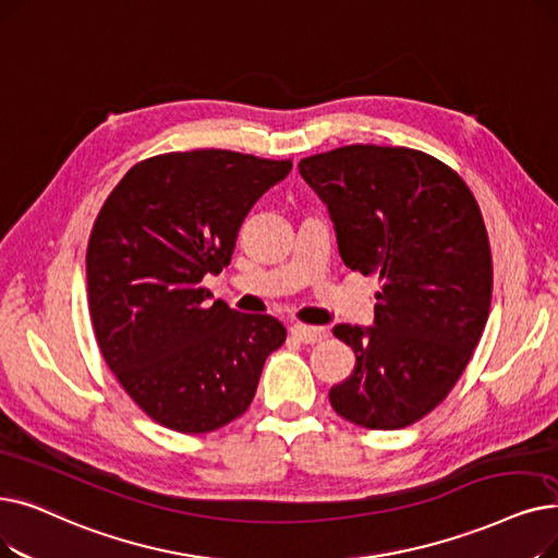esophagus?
Returning a JSON list of instances; mask_svg holds the SVG:
<instances>
[{
	"label": "esophagus",
	"mask_w": 558,
	"mask_h": 558,
	"mask_svg": "<svg viewBox=\"0 0 558 558\" xmlns=\"http://www.w3.org/2000/svg\"><path fill=\"white\" fill-rule=\"evenodd\" d=\"M292 335H294L296 339H301L303 344H317V342H324V339H326L330 332H328L326 328L296 324V326H292Z\"/></svg>",
	"instance_id": "esophagus-1"
}]
</instances>
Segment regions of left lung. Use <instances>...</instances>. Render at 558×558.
Segmentation results:
<instances>
[{
  "label": "left lung",
  "instance_id": "1",
  "mask_svg": "<svg viewBox=\"0 0 558 558\" xmlns=\"http://www.w3.org/2000/svg\"><path fill=\"white\" fill-rule=\"evenodd\" d=\"M328 205L344 264L376 276L372 328H332L355 353L332 385L339 417L397 430L426 417L465 372L486 328L493 255L470 186L422 150L344 145L299 161Z\"/></svg>",
  "mask_w": 558,
  "mask_h": 558
}]
</instances>
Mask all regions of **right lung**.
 Instances as JSON below:
<instances>
[{
    "mask_svg": "<svg viewBox=\"0 0 558 558\" xmlns=\"http://www.w3.org/2000/svg\"><path fill=\"white\" fill-rule=\"evenodd\" d=\"M292 159L232 150L166 153L132 166L93 223L86 294L107 367L145 415L209 433L248 410L266 357L287 330L269 314L207 303V274L230 264L236 234Z\"/></svg>",
    "mask_w": 558,
    "mask_h": 558,
    "instance_id": "1",
    "label": "right lung"
}]
</instances>
